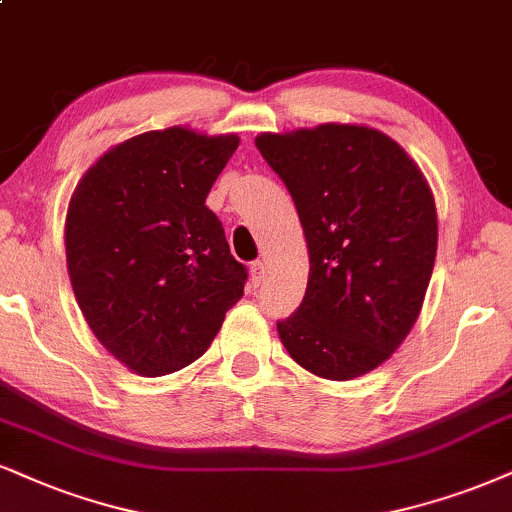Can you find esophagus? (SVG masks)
<instances>
[{"mask_svg": "<svg viewBox=\"0 0 512 512\" xmlns=\"http://www.w3.org/2000/svg\"><path fill=\"white\" fill-rule=\"evenodd\" d=\"M249 273H251V282H254V285H261L263 277H266V263L254 261L249 266Z\"/></svg>", "mask_w": 512, "mask_h": 512, "instance_id": "1", "label": "esophagus"}]
</instances>
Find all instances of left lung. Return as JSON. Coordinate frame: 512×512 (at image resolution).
<instances>
[{
    "instance_id": "obj_1",
    "label": "left lung",
    "mask_w": 512,
    "mask_h": 512,
    "mask_svg": "<svg viewBox=\"0 0 512 512\" xmlns=\"http://www.w3.org/2000/svg\"><path fill=\"white\" fill-rule=\"evenodd\" d=\"M256 147L292 194L311 261L304 301L277 320L282 344L313 375L361 377L420 315L437 256L432 189L399 144L365 125L263 132Z\"/></svg>"
}]
</instances>
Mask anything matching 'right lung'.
<instances>
[{"mask_svg": "<svg viewBox=\"0 0 512 512\" xmlns=\"http://www.w3.org/2000/svg\"><path fill=\"white\" fill-rule=\"evenodd\" d=\"M237 135L151 130L82 175L66 216V261L94 337L132 372L161 377L211 346L242 299L246 268L206 206Z\"/></svg>", "mask_w": 512, "mask_h": 512, "instance_id": "right-lung-1", "label": "right lung"}]
</instances>
